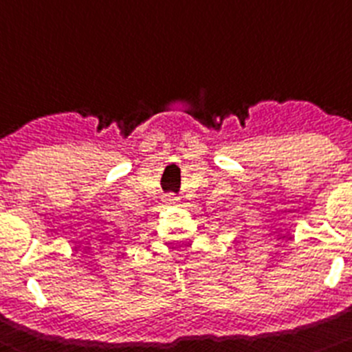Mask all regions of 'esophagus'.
<instances>
[{
    "mask_svg": "<svg viewBox=\"0 0 352 352\" xmlns=\"http://www.w3.org/2000/svg\"><path fill=\"white\" fill-rule=\"evenodd\" d=\"M166 203H168V204H179L180 203V197L173 196V194H172V196L166 197Z\"/></svg>",
    "mask_w": 352,
    "mask_h": 352,
    "instance_id": "34e87169",
    "label": "esophagus"
}]
</instances>
